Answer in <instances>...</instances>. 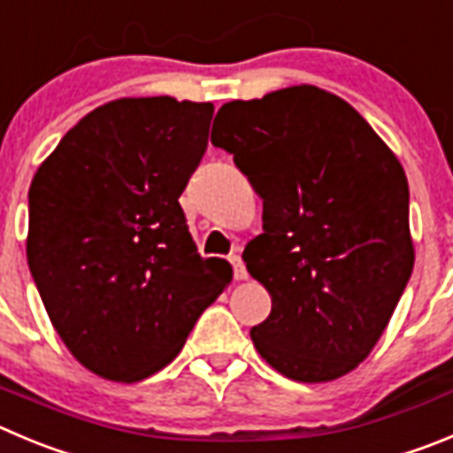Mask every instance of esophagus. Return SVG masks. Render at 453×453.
<instances>
[{
	"label": "esophagus",
	"mask_w": 453,
	"mask_h": 453,
	"mask_svg": "<svg viewBox=\"0 0 453 453\" xmlns=\"http://www.w3.org/2000/svg\"><path fill=\"white\" fill-rule=\"evenodd\" d=\"M230 264H232V270H234V279H239V281H243V279H248L246 264L241 261L239 255H232V257H230Z\"/></svg>",
	"instance_id": "obj_1"
}]
</instances>
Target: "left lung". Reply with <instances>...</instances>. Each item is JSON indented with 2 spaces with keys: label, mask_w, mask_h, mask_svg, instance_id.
<instances>
[{
  "label": "left lung",
  "mask_w": 453,
  "mask_h": 453,
  "mask_svg": "<svg viewBox=\"0 0 453 453\" xmlns=\"http://www.w3.org/2000/svg\"><path fill=\"white\" fill-rule=\"evenodd\" d=\"M212 145L264 198L243 250L273 311L250 337L297 382L353 371L378 344L413 270L409 185L369 122L312 84L219 109Z\"/></svg>",
  "instance_id": "8db88e82"
}]
</instances>
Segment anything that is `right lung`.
Returning a JSON list of instances; mask_svg holds the SVG:
<instances>
[{"label": "right lung", "instance_id": "obj_1", "mask_svg": "<svg viewBox=\"0 0 453 453\" xmlns=\"http://www.w3.org/2000/svg\"><path fill=\"white\" fill-rule=\"evenodd\" d=\"M212 103L120 98L93 109L28 189L27 259L50 324L100 378L138 382L183 349L232 268L203 259L179 196Z\"/></svg>", "mask_w": 453, "mask_h": 453}]
</instances>
